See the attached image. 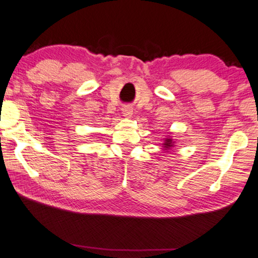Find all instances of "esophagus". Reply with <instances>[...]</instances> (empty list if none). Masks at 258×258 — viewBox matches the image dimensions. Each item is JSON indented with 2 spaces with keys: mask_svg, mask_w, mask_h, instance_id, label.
I'll use <instances>...</instances> for the list:
<instances>
[{
  "mask_svg": "<svg viewBox=\"0 0 258 258\" xmlns=\"http://www.w3.org/2000/svg\"><path fill=\"white\" fill-rule=\"evenodd\" d=\"M132 108H131L130 106H125V107H122V113H124V115L125 117H130L131 114H132Z\"/></svg>",
  "mask_w": 258,
  "mask_h": 258,
  "instance_id": "1",
  "label": "esophagus"
}]
</instances>
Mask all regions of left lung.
<instances>
[{"label":"left lung","instance_id":"obj_1","mask_svg":"<svg viewBox=\"0 0 258 258\" xmlns=\"http://www.w3.org/2000/svg\"><path fill=\"white\" fill-rule=\"evenodd\" d=\"M164 145H165V148L172 147V146H173V141H172V139H166Z\"/></svg>","mask_w":258,"mask_h":258}]
</instances>
